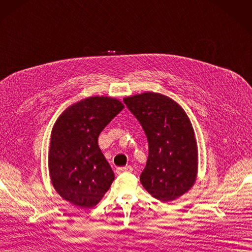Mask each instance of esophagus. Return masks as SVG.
Here are the masks:
<instances>
[{"instance_id":"esophagus-1","label":"esophagus","mask_w":252,"mask_h":252,"mask_svg":"<svg viewBox=\"0 0 252 252\" xmlns=\"http://www.w3.org/2000/svg\"><path fill=\"white\" fill-rule=\"evenodd\" d=\"M133 169L131 166H126V167H118L117 169H116V172L118 173V175H121V173L124 172H131Z\"/></svg>"}]
</instances>
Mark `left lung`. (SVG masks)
I'll return each mask as SVG.
<instances>
[{"label":"left lung","instance_id":"1","mask_svg":"<svg viewBox=\"0 0 252 252\" xmlns=\"http://www.w3.org/2000/svg\"><path fill=\"white\" fill-rule=\"evenodd\" d=\"M124 101L143 126L149 145L141 184L162 202L183 196L198 173L197 140L188 114L175 100L158 93L126 96Z\"/></svg>","mask_w":252,"mask_h":252}]
</instances>
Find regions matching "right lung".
<instances>
[{"mask_svg": "<svg viewBox=\"0 0 252 252\" xmlns=\"http://www.w3.org/2000/svg\"><path fill=\"white\" fill-rule=\"evenodd\" d=\"M124 107L112 96H89L67 107L55 121L49 148L51 182L75 206L94 208L111 188L115 175L98 137Z\"/></svg>", "mask_w": 252, "mask_h": 252, "instance_id": "1", "label": "right lung"}]
</instances>
